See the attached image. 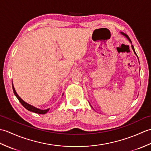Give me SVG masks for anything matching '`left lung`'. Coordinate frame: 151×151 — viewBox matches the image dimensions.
Returning <instances> with one entry per match:
<instances>
[{"label":"left lung","mask_w":151,"mask_h":151,"mask_svg":"<svg viewBox=\"0 0 151 151\" xmlns=\"http://www.w3.org/2000/svg\"><path fill=\"white\" fill-rule=\"evenodd\" d=\"M122 34H123V36H124L125 37H126L127 38V39L128 40H129L130 41V42L131 43H132V41H131V40H130V38H129V36H127V35L126 34H124V33H123V32H121ZM132 49H133V50H134V53H135L136 54V55L137 56V54H136V52H135V50H134V47H133V45H132Z\"/></svg>","instance_id":"obj_1"}]
</instances>
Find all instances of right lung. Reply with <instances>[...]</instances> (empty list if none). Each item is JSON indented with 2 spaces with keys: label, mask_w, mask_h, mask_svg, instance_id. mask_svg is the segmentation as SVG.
<instances>
[{
  "label": "right lung",
  "mask_w": 151,
  "mask_h": 151,
  "mask_svg": "<svg viewBox=\"0 0 151 151\" xmlns=\"http://www.w3.org/2000/svg\"><path fill=\"white\" fill-rule=\"evenodd\" d=\"M12 88H13V91H14V94L16 96V97L18 99L19 101L21 103V104L25 108H26L27 110H28V111H32V112H34V113L39 114H45L47 111H49L50 108H48V109H47V110H40V109H38V108H35V107L33 106H31L30 104H28V103H27V102H25L24 101H22V99L20 97H19V96L17 95V93H16V91L15 90V88L14 87V86H13V84H12Z\"/></svg>",
  "instance_id": "add662e5"
}]
</instances>
